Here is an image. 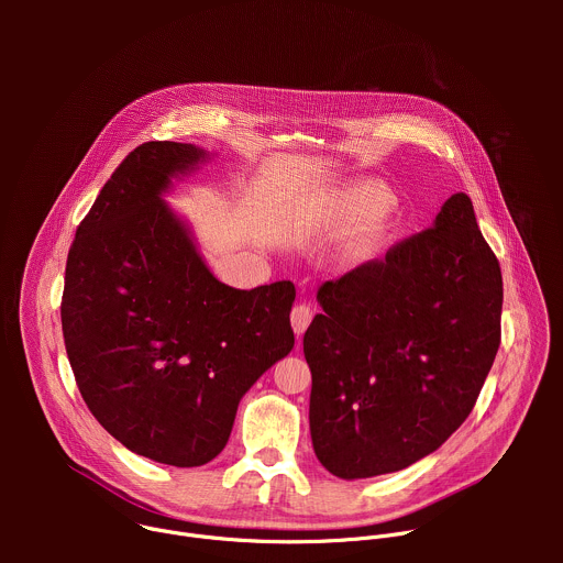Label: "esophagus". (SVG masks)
Instances as JSON below:
<instances>
[{
  "label": "esophagus",
  "mask_w": 563,
  "mask_h": 563,
  "mask_svg": "<svg viewBox=\"0 0 563 563\" xmlns=\"http://www.w3.org/2000/svg\"><path fill=\"white\" fill-rule=\"evenodd\" d=\"M311 318H313V311H311L309 305H296V307L291 309V328H294L296 336H302V334H305V330H307L309 323H311Z\"/></svg>",
  "instance_id": "34e87169"
}]
</instances>
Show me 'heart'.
I'll list each match as a JSON object with an SVG mask.
<instances>
[{
  "label": "heart",
  "instance_id": "1",
  "mask_svg": "<svg viewBox=\"0 0 563 563\" xmlns=\"http://www.w3.org/2000/svg\"><path fill=\"white\" fill-rule=\"evenodd\" d=\"M394 218L389 191L374 180H350L339 185L318 207V220L330 231L355 224L343 245L347 263H363L378 252Z\"/></svg>",
  "mask_w": 563,
  "mask_h": 563
}]
</instances>
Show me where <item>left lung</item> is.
I'll use <instances>...</instances> for the list:
<instances>
[{"label": "left lung", "instance_id": "1", "mask_svg": "<svg viewBox=\"0 0 563 563\" xmlns=\"http://www.w3.org/2000/svg\"><path fill=\"white\" fill-rule=\"evenodd\" d=\"M302 339L309 430L339 478L404 470L472 412L501 341L504 283L472 200L454 194L432 227L318 287Z\"/></svg>", "mask_w": 563, "mask_h": 563}]
</instances>
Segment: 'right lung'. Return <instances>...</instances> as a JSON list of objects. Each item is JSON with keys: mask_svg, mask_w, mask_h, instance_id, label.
Here are the masks:
<instances>
[{"mask_svg": "<svg viewBox=\"0 0 563 563\" xmlns=\"http://www.w3.org/2000/svg\"><path fill=\"white\" fill-rule=\"evenodd\" d=\"M211 157L183 142L131 151L77 227L62 296L85 404L126 450L176 467L222 452L240 398L294 347V285L220 283L165 200Z\"/></svg>", "mask_w": 563, "mask_h": 563, "instance_id": "1", "label": "right lung"}]
</instances>
